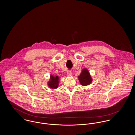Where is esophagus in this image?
<instances>
[{
	"instance_id": "obj_1",
	"label": "esophagus",
	"mask_w": 135,
	"mask_h": 135,
	"mask_svg": "<svg viewBox=\"0 0 135 135\" xmlns=\"http://www.w3.org/2000/svg\"><path fill=\"white\" fill-rule=\"evenodd\" d=\"M67 74L68 76H71L72 75V72L70 70L68 71H67Z\"/></svg>"
}]
</instances>
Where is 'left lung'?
<instances>
[{"label": "left lung", "instance_id": "obj_1", "mask_svg": "<svg viewBox=\"0 0 135 135\" xmlns=\"http://www.w3.org/2000/svg\"><path fill=\"white\" fill-rule=\"evenodd\" d=\"M80 83L83 85H88L91 82V78L89 72L86 69H83L80 76H78Z\"/></svg>", "mask_w": 135, "mask_h": 135}]
</instances>
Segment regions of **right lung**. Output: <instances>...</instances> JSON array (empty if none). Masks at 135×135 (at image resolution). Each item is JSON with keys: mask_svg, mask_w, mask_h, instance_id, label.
<instances>
[{"mask_svg": "<svg viewBox=\"0 0 135 135\" xmlns=\"http://www.w3.org/2000/svg\"><path fill=\"white\" fill-rule=\"evenodd\" d=\"M59 78L58 76H54L52 75H51V80L48 83V85L51 89H57L58 87L59 84Z\"/></svg>", "mask_w": 135, "mask_h": 135, "instance_id": "add662e5", "label": "right lung"}]
</instances>
